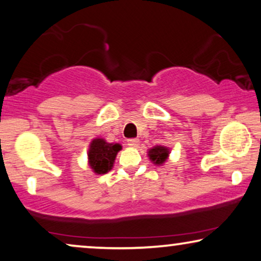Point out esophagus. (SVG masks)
<instances>
[{"instance_id": "obj_1", "label": "esophagus", "mask_w": 261, "mask_h": 261, "mask_svg": "<svg viewBox=\"0 0 261 261\" xmlns=\"http://www.w3.org/2000/svg\"><path fill=\"white\" fill-rule=\"evenodd\" d=\"M127 145L130 146V147H137L139 145V139H128Z\"/></svg>"}]
</instances>
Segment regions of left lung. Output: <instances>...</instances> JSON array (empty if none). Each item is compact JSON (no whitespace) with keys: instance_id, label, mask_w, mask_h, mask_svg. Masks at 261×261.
<instances>
[{"instance_id":"left-lung-1","label":"left lung","mask_w":261,"mask_h":261,"mask_svg":"<svg viewBox=\"0 0 261 261\" xmlns=\"http://www.w3.org/2000/svg\"><path fill=\"white\" fill-rule=\"evenodd\" d=\"M170 154L169 148L165 146H154L148 151V156L154 165H163Z\"/></svg>"}]
</instances>
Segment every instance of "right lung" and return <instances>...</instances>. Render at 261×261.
<instances>
[{
    "mask_svg": "<svg viewBox=\"0 0 261 261\" xmlns=\"http://www.w3.org/2000/svg\"><path fill=\"white\" fill-rule=\"evenodd\" d=\"M120 144H109L105 139L97 138L91 141L88 152L89 165L96 174H105L113 169Z\"/></svg>",
    "mask_w": 261,
    "mask_h": 261,
    "instance_id": "1",
    "label": "right lung"
}]
</instances>
